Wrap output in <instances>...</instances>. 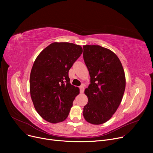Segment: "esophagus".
<instances>
[{"label":"esophagus","mask_w":153,"mask_h":153,"mask_svg":"<svg viewBox=\"0 0 153 153\" xmlns=\"http://www.w3.org/2000/svg\"><path fill=\"white\" fill-rule=\"evenodd\" d=\"M80 89V92H81V94L84 92V85H82L81 86H80L79 87Z\"/></svg>","instance_id":"1"}]
</instances>
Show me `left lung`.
I'll return each mask as SVG.
<instances>
[{"label": "left lung", "mask_w": 153, "mask_h": 153, "mask_svg": "<svg viewBox=\"0 0 153 153\" xmlns=\"http://www.w3.org/2000/svg\"><path fill=\"white\" fill-rule=\"evenodd\" d=\"M83 58L89 72L91 84L85 89L88 102L83 115L87 122L100 125L115 113L122 102L126 79L118 56L99 45H84Z\"/></svg>", "instance_id": "obj_1"}]
</instances>
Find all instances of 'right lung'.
Listing matches in <instances>:
<instances>
[{
	"label": "right lung",
	"mask_w": 153,
	"mask_h": 153,
	"mask_svg": "<svg viewBox=\"0 0 153 153\" xmlns=\"http://www.w3.org/2000/svg\"><path fill=\"white\" fill-rule=\"evenodd\" d=\"M82 53L80 45L54 42L36 58L30 77L31 98L38 114L46 121L57 123L65 120L79 94L70 84L69 71Z\"/></svg>",
	"instance_id": "right-lung-1"
}]
</instances>
